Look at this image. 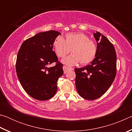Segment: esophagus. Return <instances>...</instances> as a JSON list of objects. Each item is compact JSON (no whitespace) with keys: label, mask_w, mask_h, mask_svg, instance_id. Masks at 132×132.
Wrapping results in <instances>:
<instances>
[{"label":"esophagus","mask_w":132,"mask_h":132,"mask_svg":"<svg viewBox=\"0 0 132 132\" xmlns=\"http://www.w3.org/2000/svg\"><path fill=\"white\" fill-rule=\"evenodd\" d=\"M63 71H64V73H66L69 69H71V70H73V68H69V67L66 66H63Z\"/></svg>","instance_id":"obj_1"}]
</instances>
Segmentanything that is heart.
Returning <instances> with one entry per match:
<instances>
[{
  "mask_svg": "<svg viewBox=\"0 0 132 132\" xmlns=\"http://www.w3.org/2000/svg\"><path fill=\"white\" fill-rule=\"evenodd\" d=\"M53 46L59 57L65 56L71 51L72 54L62 60L63 63L69 66L76 65L79 62L82 65L90 63L97 53L95 42L81 32L68 33L64 40L62 36H58L53 41Z\"/></svg>",
  "mask_w": 132,
  "mask_h": 132,
  "instance_id": "1",
  "label": "heart"
}]
</instances>
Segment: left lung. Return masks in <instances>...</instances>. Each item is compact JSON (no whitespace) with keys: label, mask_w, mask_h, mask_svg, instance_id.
Instances as JSON below:
<instances>
[{"label":"left lung","mask_w":132,"mask_h":132,"mask_svg":"<svg viewBox=\"0 0 132 132\" xmlns=\"http://www.w3.org/2000/svg\"><path fill=\"white\" fill-rule=\"evenodd\" d=\"M97 53L88 65L75 68L76 87L83 98L94 100L104 94L117 74V54L113 44L99 32L94 34Z\"/></svg>","instance_id":"8db88e82"}]
</instances>
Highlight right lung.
Returning <instances> with one entry per match:
<instances>
[{"mask_svg":"<svg viewBox=\"0 0 132 132\" xmlns=\"http://www.w3.org/2000/svg\"><path fill=\"white\" fill-rule=\"evenodd\" d=\"M61 33L51 30L26 39L18 52L17 75L26 92L34 99L45 101L57 91V81L63 74V64L53 51V43ZM55 62V65L49 68Z\"/></svg>","mask_w":132,"mask_h":132,"instance_id":"right-lung-1","label":"right lung"}]
</instances>
